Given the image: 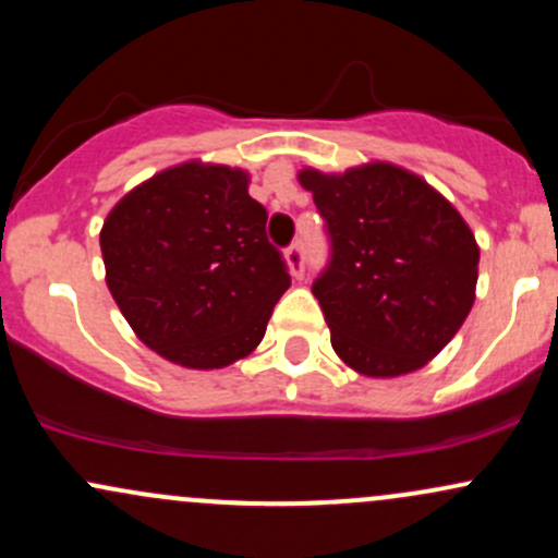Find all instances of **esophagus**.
I'll list each match as a JSON object with an SVG mask.
<instances>
[{
    "instance_id": "esophagus-1",
    "label": "esophagus",
    "mask_w": 558,
    "mask_h": 558,
    "mask_svg": "<svg viewBox=\"0 0 558 558\" xmlns=\"http://www.w3.org/2000/svg\"><path fill=\"white\" fill-rule=\"evenodd\" d=\"M286 262L288 267H291L293 278H301V275H304V246H301V243H291V246L286 248Z\"/></svg>"
}]
</instances>
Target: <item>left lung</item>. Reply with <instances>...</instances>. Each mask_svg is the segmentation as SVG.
<instances>
[{
    "label": "left lung",
    "instance_id": "obj_1",
    "mask_svg": "<svg viewBox=\"0 0 558 558\" xmlns=\"http://www.w3.org/2000/svg\"><path fill=\"white\" fill-rule=\"evenodd\" d=\"M299 183L312 191L330 241L312 293L336 354L367 377L420 369L475 301L480 248L462 215L386 162L343 175L301 170Z\"/></svg>",
    "mask_w": 558,
    "mask_h": 558
}]
</instances>
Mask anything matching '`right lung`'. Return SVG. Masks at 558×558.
Instances as JSON below:
<instances>
[{
  "mask_svg": "<svg viewBox=\"0 0 558 558\" xmlns=\"http://www.w3.org/2000/svg\"><path fill=\"white\" fill-rule=\"evenodd\" d=\"M248 175L185 162L120 198L99 243L107 286L136 336L194 369L233 364L265 338L291 286Z\"/></svg>",
  "mask_w": 558,
  "mask_h": 558,
  "instance_id": "obj_1",
  "label": "right lung"
}]
</instances>
